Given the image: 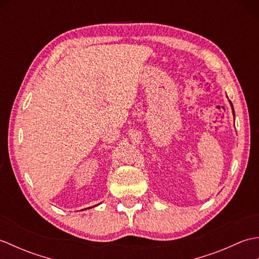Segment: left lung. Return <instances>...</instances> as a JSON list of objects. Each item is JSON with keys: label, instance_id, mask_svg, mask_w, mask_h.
<instances>
[{"label": "left lung", "instance_id": "obj_1", "mask_svg": "<svg viewBox=\"0 0 259 259\" xmlns=\"http://www.w3.org/2000/svg\"><path fill=\"white\" fill-rule=\"evenodd\" d=\"M229 103H230V106H232V109H233V114H234V117H235V111H234V107H233V103L230 102V100H229Z\"/></svg>", "mask_w": 259, "mask_h": 259}]
</instances>
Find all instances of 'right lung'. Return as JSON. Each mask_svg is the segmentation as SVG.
Wrapping results in <instances>:
<instances>
[{"label":"right lung","mask_w":259,"mask_h":259,"mask_svg":"<svg viewBox=\"0 0 259 259\" xmlns=\"http://www.w3.org/2000/svg\"><path fill=\"white\" fill-rule=\"evenodd\" d=\"M98 205H99V203H98ZM98 205H96V206H98ZM93 207H95V206H93ZM90 208V207H89ZM89 208H85V209H89Z\"/></svg>","instance_id":"obj_1"}]
</instances>
